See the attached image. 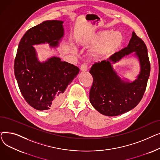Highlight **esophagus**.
Instances as JSON below:
<instances>
[{
    "mask_svg": "<svg viewBox=\"0 0 160 160\" xmlns=\"http://www.w3.org/2000/svg\"><path fill=\"white\" fill-rule=\"evenodd\" d=\"M80 70L81 71H86L88 70V66L86 64H82L80 67Z\"/></svg>",
    "mask_w": 160,
    "mask_h": 160,
    "instance_id": "obj_1",
    "label": "esophagus"
}]
</instances>
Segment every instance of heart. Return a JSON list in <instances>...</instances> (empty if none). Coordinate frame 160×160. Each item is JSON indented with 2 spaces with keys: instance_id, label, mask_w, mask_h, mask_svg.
<instances>
[{
  "instance_id": "heart-1",
  "label": "heart",
  "mask_w": 160,
  "mask_h": 160,
  "mask_svg": "<svg viewBox=\"0 0 160 160\" xmlns=\"http://www.w3.org/2000/svg\"><path fill=\"white\" fill-rule=\"evenodd\" d=\"M124 37L120 32L111 30L98 31L89 37L79 41L82 46L97 47L91 52L89 56L94 60L101 59L102 57L115 52L123 43ZM73 51L75 48H72Z\"/></svg>"
}]
</instances>
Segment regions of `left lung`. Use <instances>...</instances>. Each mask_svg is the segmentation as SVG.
I'll list each match as a JSON object with an SVG mask.
<instances>
[{"label":"left lung","mask_w":160,"mask_h":160,"mask_svg":"<svg viewBox=\"0 0 160 160\" xmlns=\"http://www.w3.org/2000/svg\"><path fill=\"white\" fill-rule=\"evenodd\" d=\"M126 55L136 57L140 63V73L133 81L121 78L112 67ZM150 71L147 48L133 32L127 47L91 67L89 72L93 78L89 92L91 105L99 113L111 117L132 110L143 96Z\"/></svg>","instance_id":"1"}]
</instances>
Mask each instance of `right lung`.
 <instances>
[{
  "label": "right lung",
  "mask_w": 160,
  "mask_h": 160,
  "mask_svg": "<svg viewBox=\"0 0 160 160\" xmlns=\"http://www.w3.org/2000/svg\"><path fill=\"white\" fill-rule=\"evenodd\" d=\"M63 21H46L29 29L21 39L14 63L15 77L28 104L38 110L60 104L63 93L79 73L78 67L52 56L41 62L34 45L60 46L64 37Z\"/></svg>",
  "instance_id": "1"
}]
</instances>
